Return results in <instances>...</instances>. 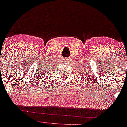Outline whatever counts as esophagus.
<instances>
[{
  "label": "esophagus",
  "instance_id": "34e87169",
  "mask_svg": "<svg viewBox=\"0 0 127 127\" xmlns=\"http://www.w3.org/2000/svg\"><path fill=\"white\" fill-rule=\"evenodd\" d=\"M64 61V62H67V61H66V60H65H65H64V61Z\"/></svg>",
  "mask_w": 127,
  "mask_h": 127
}]
</instances>
